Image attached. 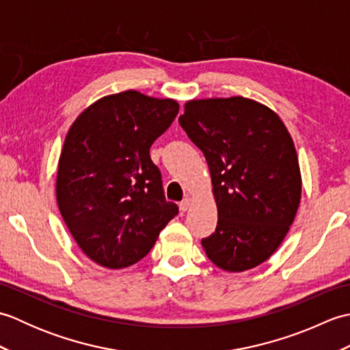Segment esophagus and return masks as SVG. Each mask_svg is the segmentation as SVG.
<instances>
[{"label": "esophagus", "mask_w": 350, "mask_h": 350, "mask_svg": "<svg viewBox=\"0 0 350 350\" xmlns=\"http://www.w3.org/2000/svg\"><path fill=\"white\" fill-rule=\"evenodd\" d=\"M179 206H180V211L182 212H187L189 209V206H191V198L189 197H185Z\"/></svg>", "instance_id": "esophagus-1"}]
</instances>
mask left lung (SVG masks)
Returning <instances> with one entry per match:
<instances>
[{"label":"left lung","mask_w":350,"mask_h":350,"mask_svg":"<svg viewBox=\"0 0 350 350\" xmlns=\"http://www.w3.org/2000/svg\"><path fill=\"white\" fill-rule=\"evenodd\" d=\"M179 123L204 154L218 206L206 254L224 271L252 269L280 247L298 211L292 137L272 109L242 96L191 100Z\"/></svg>","instance_id":"obj_1"}]
</instances>
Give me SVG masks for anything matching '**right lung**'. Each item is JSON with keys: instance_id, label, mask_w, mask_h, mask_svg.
<instances>
[{"instance_id": "1", "label": "right lung", "mask_w": 350, "mask_h": 350, "mask_svg": "<svg viewBox=\"0 0 350 350\" xmlns=\"http://www.w3.org/2000/svg\"><path fill=\"white\" fill-rule=\"evenodd\" d=\"M177 113L176 100L128 90L94 102L70 126L58 162L57 202L73 239L100 266L139 262L179 213L165 200L150 159L154 139Z\"/></svg>"}]
</instances>
